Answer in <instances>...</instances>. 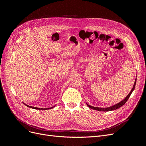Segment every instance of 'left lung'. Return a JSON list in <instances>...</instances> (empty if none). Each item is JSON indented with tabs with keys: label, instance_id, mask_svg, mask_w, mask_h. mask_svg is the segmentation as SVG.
I'll use <instances>...</instances> for the list:
<instances>
[{
	"label": "left lung",
	"instance_id": "left-lung-1",
	"mask_svg": "<svg viewBox=\"0 0 146 146\" xmlns=\"http://www.w3.org/2000/svg\"><path fill=\"white\" fill-rule=\"evenodd\" d=\"M136 82V80H135V83H134V85H133V88H132V89H131V91L130 92V93L127 96L126 98H125L124 99H123V100H122L121 102H120L117 104L115 105H113V106H112V107H108V108H99V107H92V106L89 105L87 104H86V105H87L88 106V107H89L90 108H91V109H93V110H98V111H111V110H114L118 109L119 108L121 107L123 105H124V104H125L126 102L127 101V100L129 99V98H130V96L131 94L132 93V92H133V91L134 90L135 88Z\"/></svg>",
	"mask_w": 146,
	"mask_h": 146
}]
</instances>
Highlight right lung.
Segmentation results:
<instances>
[{
	"label": "right lung",
	"mask_w": 146,
	"mask_h": 146,
	"mask_svg": "<svg viewBox=\"0 0 146 146\" xmlns=\"http://www.w3.org/2000/svg\"><path fill=\"white\" fill-rule=\"evenodd\" d=\"M27 105L28 107H30V108H34V109H36V110H47V109H51L52 108H54V107H50V108H37V107H31V106H29L27 105Z\"/></svg>",
	"instance_id": "right-lung-1"
}]
</instances>
